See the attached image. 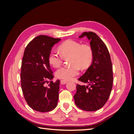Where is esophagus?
Returning a JSON list of instances; mask_svg holds the SVG:
<instances>
[{
    "label": "esophagus",
    "instance_id": "34e87169",
    "mask_svg": "<svg viewBox=\"0 0 134 134\" xmlns=\"http://www.w3.org/2000/svg\"><path fill=\"white\" fill-rule=\"evenodd\" d=\"M67 82H68L66 80H60V83L62 84H66Z\"/></svg>",
    "mask_w": 134,
    "mask_h": 134
}]
</instances>
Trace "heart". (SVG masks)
<instances>
[{"mask_svg": "<svg viewBox=\"0 0 134 134\" xmlns=\"http://www.w3.org/2000/svg\"><path fill=\"white\" fill-rule=\"evenodd\" d=\"M60 55L51 51L48 55V62L54 67H59L63 63L64 58H69L70 66H62L56 71L55 75L58 78L65 80H70L79 73V67L86 69L91 64L93 52L91 46L82 44L72 40L64 41L59 47Z\"/></svg>", "mask_w": 134, "mask_h": 134, "instance_id": "obj_1", "label": "heart"}]
</instances>
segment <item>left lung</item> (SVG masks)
<instances>
[{
  "label": "left lung",
  "mask_w": 134,
  "mask_h": 134,
  "mask_svg": "<svg viewBox=\"0 0 134 134\" xmlns=\"http://www.w3.org/2000/svg\"><path fill=\"white\" fill-rule=\"evenodd\" d=\"M90 40L93 52L91 65L78 80L88 86L76 85L74 96L77 107L84 111H94L102 108L110 96L113 84V70L110 55L106 44L92 32H84L79 36Z\"/></svg>",
  "instance_id": "obj_1"
}]
</instances>
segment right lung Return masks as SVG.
Listing matches in <instances>:
<instances>
[{
    "instance_id": "add662e5",
    "label": "right lung",
    "mask_w": 134,
    "mask_h": 134,
    "mask_svg": "<svg viewBox=\"0 0 134 134\" xmlns=\"http://www.w3.org/2000/svg\"><path fill=\"white\" fill-rule=\"evenodd\" d=\"M47 36L36 37L27 44L21 65V87L27 104L35 111L46 112L57 106L60 80L53 82L54 76L48 55L55 44L60 41ZM48 80V87L44 86Z\"/></svg>"
}]
</instances>
